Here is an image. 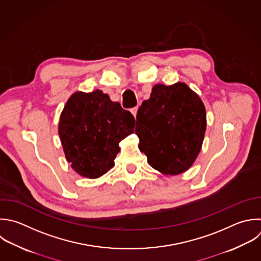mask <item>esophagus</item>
<instances>
[{
  "mask_svg": "<svg viewBox=\"0 0 261 261\" xmlns=\"http://www.w3.org/2000/svg\"><path fill=\"white\" fill-rule=\"evenodd\" d=\"M138 109H139V107L137 106V107H134V108H132L130 109V112L133 113V115L136 117L137 116V113H138Z\"/></svg>",
  "mask_w": 261,
  "mask_h": 261,
  "instance_id": "34e87169",
  "label": "esophagus"
}]
</instances>
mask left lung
<instances>
[{
	"mask_svg": "<svg viewBox=\"0 0 261 261\" xmlns=\"http://www.w3.org/2000/svg\"><path fill=\"white\" fill-rule=\"evenodd\" d=\"M136 135L148 163L164 174L188 170L197 158L206 130V111L186 84L156 85L137 113Z\"/></svg>",
	"mask_w": 261,
	"mask_h": 261,
	"instance_id": "obj_1",
	"label": "left lung"
}]
</instances>
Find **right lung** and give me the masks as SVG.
I'll use <instances>...</instances> for the list:
<instances>
[{"label":"right lung","mask_w":261,"mask_h":261,"mask_svg":"<svg viewBox=\"0 0 261 261\" xmlns=\"http://www.w3.org/2000/svg\"><path fill=\"white\" fill-rule=\"evenodd\" d=\"M134 124L133 114L102 91L74 93L58 127L67 161L82 176L103 175L114 165L118 144L134 133Z\"/></svg>","instance_id":"add662e5"}]
</instances>
